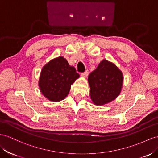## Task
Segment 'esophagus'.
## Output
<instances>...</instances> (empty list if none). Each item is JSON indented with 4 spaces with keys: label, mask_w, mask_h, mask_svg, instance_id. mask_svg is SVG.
Returning a JSON list of instances; mask_svg holds the SVG:
<instances>
[{
    "label": "esophagus",
    "mask_w": 158,
    "mask_h": 158,
    "mask_svg": "<svg viewBox=\"0 0 158 158\" xmlns=\"http://www.w3.org/2000/svg\"><path fill=\"white\" fill-rule=\"evenodd\" d=\"M87 75H88V71H85L84 73H81V76L82 77H84V78H86Z\"/></svg>",
    "instance_id": "esophagus-1"
}]
</instances>
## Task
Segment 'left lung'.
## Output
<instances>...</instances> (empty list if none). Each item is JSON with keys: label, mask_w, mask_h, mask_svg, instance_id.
Instances as JSON below:
<instances>
[{"label": "left lung", "mask_w": 158, "mask_h": 158, "mask_svg": "<svg viewBox=\"0 0 158 158\" xmlns=\"http://www.w3.org/2000/svg\"><path fill=\"white\" fill-rule=\"evenodd\" d=\"M88 82L93 103L103 106L114 101L120 94L123 83V73L114 63L103 59L89 75Z\"/></svg>", "instance_id": "left-lung-1"}]
</instances>
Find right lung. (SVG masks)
Wrapping results in <instances>:
<instances>
[{
  "label": "right lung",
  "instance_id": "add662e5",
  "mask_svg": "<svg viewBox=\"0 0 158 158\" xmlns=\"http://www.w3.org/2000/svg\"><path fill=\"white\" fill-rule=\"evenodd\" d=\"M79 77L75 68L70 66L67 60L60 56L51 60L42 68L39 87L47 99L57 102L66 98L71 85Z\"/></svg>",
  "mask_w": 158,
  "mask_h": 158
}]
</instances>
